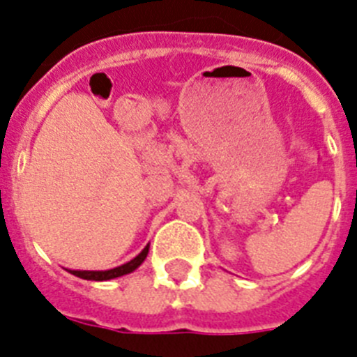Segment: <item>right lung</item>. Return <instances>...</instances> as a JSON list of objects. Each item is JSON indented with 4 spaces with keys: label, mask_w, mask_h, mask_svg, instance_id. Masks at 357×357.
<instances>
[{
    "label": "right lung",
    "mask_w": 357,
    "mask_h": 357,
    "mask_svg": "<svg viewBox=\"0 0 357 357\" xmlns=\"http://www.w3.org/2000/svg\"><path fill=\"white\" fill-rule=\"evenodd\" d=\"M148 245L144 247V250L141 252L139 255H135L134 259L128 261L127 264H121L118 268H112V270H107V272H78V270H69L73 275L80 277V279H87V280H109V279H116V277L127 275V273L134 272L135 268L139 266L144 259H146L148 255Z\"/></svg>",
    "instance_id": "obj_1"
}]
</instances>
